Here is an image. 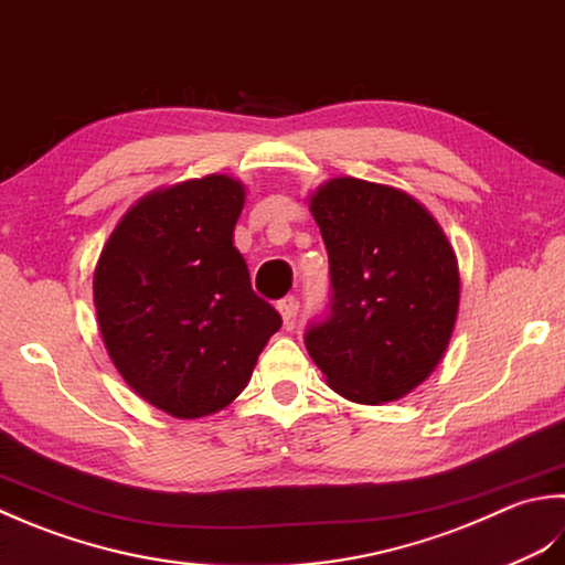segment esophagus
<instances>
[{
  "mask_svg": "<svg viewBox=\"0 0 565 565\" xmlns=\"http://www.w3.org/2000/svg\"><path fill=\"white\" fill-rule=\"evenodd\" d=\"M278 312L282 317V324L290 329L295 324V315H297V299L295 297H285L278 302Z\"/></svg>",
  "mask_w": 565,
  "mask_h": 565,
  "instance_id": "esophagus-1",
  "label": "esophagus"
}]
</instances>
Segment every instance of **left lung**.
<instances>
[{
    "label": "left lung",
    "instance_id": "8db88e82",
    "mask_svg": "<svg viewBox=\"0 0 565 565\" xmlns=\"http://www.w3.org/2000/svg\"><path fill=\"white\" fill-rule=\"evenodd\" d=\"M331 273V315L305 347L329 387L361 405L412 393L441 363L460 302L456 253L412 194L333 178L309 198Z\"/></svg>",
    "mask_w": 565,
    "mask_h": 565
}]
</instances>
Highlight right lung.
I'll return each mask as SVG.
<instances>
[{"label": "right lung", "mask_w": 565, "mask_h": 565, "mask_svg": "<svg viewBox=\"0 0 565 565\" xmlns=\"http://www.w3.org/2000/svg\"><path fill=\"white\" fill-rule=\"evenodd\" d=\"M244 202V182L228 175L153 190L99 253L92 292L109 359L138 397L178 419L232 405L282 324L234 246Z\"/></svg>", "instance_id": "1"}]
</instances>
